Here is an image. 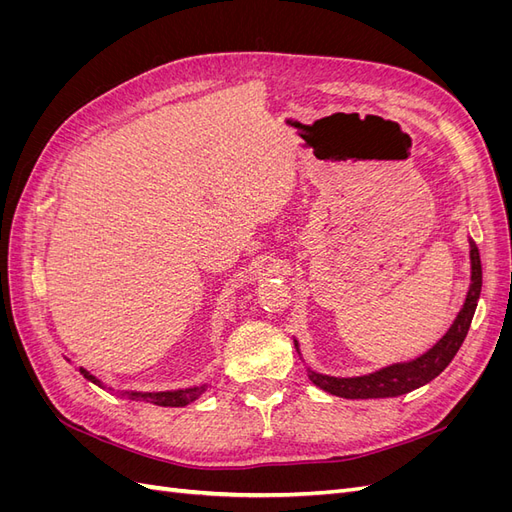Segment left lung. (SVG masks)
Wrapping results in <instances>:
<instances>
[{
  "mask_svg": "<svg viewBox=\"0 0 512 512\" xmlns=\"http://www.w3.org/2000/svg\"><path fill=\"white\" fill-rule=\"evenodd\" d=\"M470 245V288L466 294L457 318L453 320L451 327L442 335L440 342L433 344L427 352L416 356L412 361L393 363L386 365L378 371H371L365 376H352V378H339V376H327L318 374L309 367L303 359V352L297 339H294V348H297L299 356L305 363L307 378L312 380L318 389L327 391L331 395L344 397V399H380V397H399L406 395L414 389H421L427 382H431L436 376H440L446 369V365L455 359L457 350L461 348L463 339H466L470 324L476 312L480 286H483V267H480V254L478 247L472 239H468Z\"/></svg>",
  "mask_w": 512,
  "mask_h": 512,
  "instance_id": "obj_1",
  "label": "left lung"
}]
</instances>
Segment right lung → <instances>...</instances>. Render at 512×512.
<instances>
[{"label":"right lung","instance_id":"add662e5","mask_svg":"<svg viewBox=\"0 0 512 512\" xmlns=\"http://www.w3.org/2000/svg\"><path fill=\"white\" fill-rule=\"evenodd\" d=\"M81 376L89 382H94L96 386H100V389L104 391H111L119 397H126V399H132V401H147V404H153V406H160V408H183L192 404V401H196L200 395H203L207 391V384L203 386H190V389H175V391H115L113 386H106L100 378H96L91 371H87L85 367H79Z\"/></svg>","mask_w":512,"mask_h":512}]
</instances>
